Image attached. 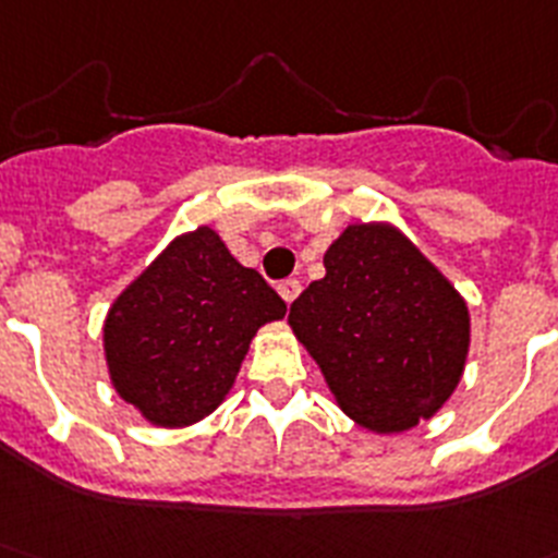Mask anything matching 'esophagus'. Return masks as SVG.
I'll use <instances>...</instances> for the list:
<instances>
[{
    "label": "esophagus",
    "mask_w": 558,
    "mask_h": 558,
    "mask_svg": "<svg viewBox=\"0 0 558 558\" xmlns=\"http://www.w3.org/2000/svg\"><path fill=\"white\" fill-rule=\"evenodd\" d=\"M278 294L286 300V303H289V306H292L294 300H298V294H300V280H294V278L283 280V283L278 286Z\"/></svg>",
    "instance_id": "34e87169"
}]
</instances>
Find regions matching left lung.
Instances as JSON below:
<instances>
[{"label":"left lung","mask_w":558,"mask_h":558,"mask_svg":"<svg viewBox=\"0 0 558 558\" xmlns=\"http://www.w3.org/2000/svg\"><path fill=\"white\" fill-rule=\"evenodd\" d=\"M289 308L333 401L367 433L399 435L452 399L472 345L463 294L390 221H356Z\"/></svg>","instance_id":"8db88e82"}]
</instances>
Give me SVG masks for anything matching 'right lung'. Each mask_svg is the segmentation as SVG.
<instances>
[{
	"mask_svg": "<svg viewBox=\"0 0 558 558\" xmlns=\"http://www.w3.org/2000/svg\"><path fill=\"white\" fill-rule=\"evenodd\" d=\"M283 317L278 292L213 227L179 232L106 312L111 387L148 424H196L227 399L258 328Z\"/></svg>",
	"mask_w": 558,
	"mask_h": 558,
	"instance_id": "obj_1",
	"label": "right lung"
}]
</instances>
